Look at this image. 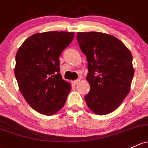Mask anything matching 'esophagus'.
<instances>
[{"instance_id":"esophagus-1","label":"esophagus","mask_w":148,"mask_h":148,"mask_svg":"<svg viewBox=\"0 0 148 148\" xmlns=\"http://www.w3.org/2000/svg\"><path fill=\"white\" fill-rule=\"evenodd\" d=\"M79 81H80L79 80H73V81H72L73 85H74V86H75V85H77V83H78Z\"/></svg>"}]
</instances>
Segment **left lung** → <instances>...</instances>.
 <instances>
[{
  "mask_svg": "<svg viewBox=\"0 0 148 148\" xmlns=\"http://www.w3.org/2000/svg\"><path fill=\"white\" fill-rule=\"evenodd\" d=\"M77 41L88 62L87 106L98 115L114 112L130 91L134 75L131 51L116 37L104 33L77 32Z\"/></svg>",
  "mask_w": 148,
  "mask_h": 148,
  "instance_id": "1",
  "label": "left lung"
}]
</instances>
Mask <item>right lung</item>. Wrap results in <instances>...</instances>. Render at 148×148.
Listing matches in <instances>:
<instances>
[{
	"mask_svg": "<svg viewBox=\"0 0 148 148\" xmlns=\"http://www.w3.org/2000/svg\"><path fill=\"white\" fill-rule=\"evenodd\" d=\"M74 32H47L27 39L15 56L19 89L32 109L52 115L63 108L71 86L62 79L59 56L72 42Z\"/></svg>",
	"mask_w": 148,
	"mask_h": 148,
	"instance_id": "1",
	"label": "right lung"
}]
</instances>
